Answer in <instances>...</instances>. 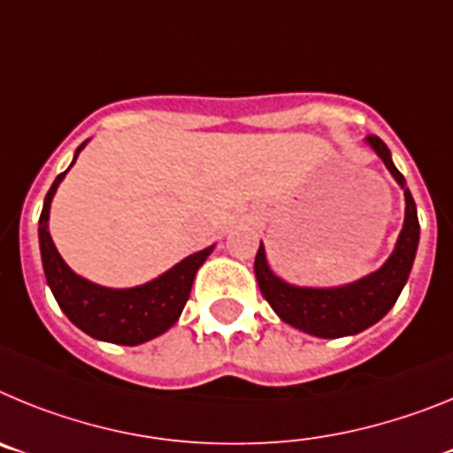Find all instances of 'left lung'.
Returning <instances> with one entry per match:
<instances>
[{"mask_svg": "<svg viewBox=\"0 0 453 453\" xmlns=\"http://www.w3.org/2000/svg\"><path fill=\"white\" fill-rule=\"evenodd\" d=\"M367 145L372 147L392 179L399 183L403 190V226L399 231V238L395 242V250L388 256L379 270L370 272L367 276L351 281L347 286L334 288H308L288 283L286 279L276 276L267 263L265 247H258L254 261L256 281L261 288L263 297L272 306L281 322L290 324L295 329L303 331L315 338H345L370 329L395 306L397 297L402 295L403 286L408 281V274L413 270L415 254L419 245V222L418 208H415L413 195L408 190L406 179L392 163L390 150L381 138L367 135Z\"/></svg>", "mask_w": 453, "mask_h": 453, "instance_id": "1", "label": "left lung"}]
</instances>
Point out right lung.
I'll return each mask as SVG.
<instances>
[{
	"mask_svg": "<svg viewBox=\"0 0 453 453\" xmlns=\"http://www.w3.org/2000/svg\"><path fill=\"white\" fill-rule=\"evenodd\" d=\"M86 145L88 140L77 147L72 165ZM70 167L51 183L38 222L40 258H42L47 286L54 292V299L67 319L90 338L127 347L142 345L147 340L158 338L181 318L197 270L211 256L215 245L186 256L177 265L142 286L106 288L88 281L63 261V256L58 254L50 235L51 199Z\"/></svg>",
	"mask_w": 453,
	"mask_h": 453,
	"instance_id": "add662e5",
	"label": "right lung"
}]
</instances>
